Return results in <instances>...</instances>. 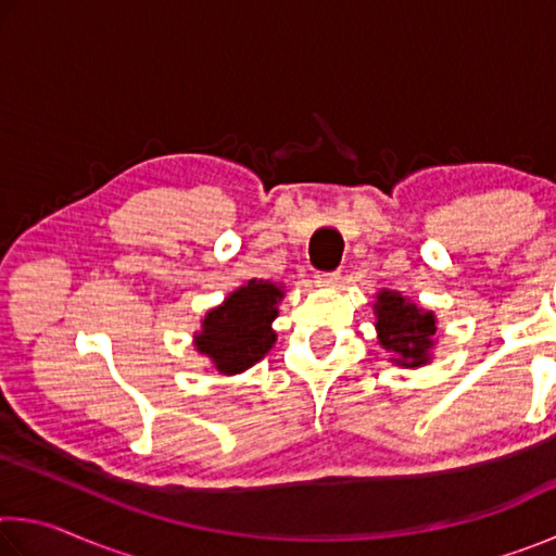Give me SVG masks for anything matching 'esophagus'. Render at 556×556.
Returning <instances> with one entry per match:
<instances>
[{
    "instance_id": "esophagus-1",
    "label": "esophagus",
    "mask_w": 556,
    "mask_h": 556,
    "mask_svg": "<svg viewBox=\"0 0 556 556\" xmlns=\"http://www.w3.org/2000/svg\"><path fill=\"white\" fill-rule=\"evenodd\" d=\"M338 279H341V271H321V275H316V285L318 287H336Z\"/></svg>"
}]
</instances>
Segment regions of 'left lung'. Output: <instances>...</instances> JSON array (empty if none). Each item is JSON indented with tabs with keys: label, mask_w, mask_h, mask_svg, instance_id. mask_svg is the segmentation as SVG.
Listing matches in <instances>:
<instances>
[{
	"label": "left lung",
	"mask_w": 556,
	"mask_h": 556,
	"mask_svg": "<svg viewBox=\"0 0 556 556\" xmlns=\"http://www.w3.org/2000/svg\"><path fill=\"white\" fill-rule=\"evenodd\" d=\"M375 328H378L380 345L394 353L392 361L402 368H421L431 361L434 348L437 316L425 312L400 291L382 289L375 301Z\"/></svg>",
	"instance_id": "8db88e82"
}]
</instances>
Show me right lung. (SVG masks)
<instances>
[{"label": "right lung", "instance_id": "1", "mask_svg": "<svg viewBox=\"0 0 556 556\" xmlns=\"http://www.w3.org/2000/svg\"><path fill=\"white\" fill-rule=\"evenodd\" d=\"M281 296L285 291L271 281L250 279L205 314L203 328L193 336L195 351L211 357L215 370L223 375L252 368L277 341L271 321L277 318Z\"/></svg>", "mask_w": 556, "mask_h": 556}]
</instances>
